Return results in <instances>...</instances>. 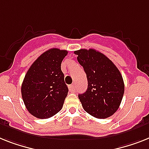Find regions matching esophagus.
I'll list each match as a JSON object with an SVG mask.
<instances>
[{"mask_svg": "<svg viewBox=\"0 0 149 149\" xmlns=\"http://www.w3.org/2000/svg\"><path fill=\"white\" fill-rule=\"evenodd\" d=\"M68 88H69L70 91L74 92V90H75V86H74V84H71V85H69Z\"/></svg>", "mask_w": 149, "mask_h": 149, "instance_id": "1", "label": "esophagus"}]
</instances>
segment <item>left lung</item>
I'll return each mask as SVG.
<instances>
[{
	"label": "left lung",
	"instance_id": "obj_1",
	"mask_svg": "<svg viewBox=\"0 0 149 149\" xmlns=\"http://www.w3.org/2000/svg\"><path fill=\"white\" fill-rule=\"evenodd\" d=\"M88 78V89L78 94L84 110L98 119L110 117L118 110L124 94V82L116 66L93 49L74 52Z\"/></svg>",
	"mask_w": 149,
	"mask_h": 149
}]
</instances>
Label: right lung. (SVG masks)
Returning <instances> with one entry per match:
<instances>
[{
    "label": "right lung",
    "instance_id": "right-lung-1",
    "mask_svg": "<svg viewBox=\"0 0 149 149\" xmlns=\"http://www.w3.org/2000/svg\"><path fill=\"white\" fill-rule=\"evenodd\" d=\"M67 50L53 48L42 54L26 74L21 86L26 107L35 117L48 119L63 107L68 88L61 70Z\"/></svg>",
    "mask_w": 149,
    "mask_h": 149
}]
</instances>
